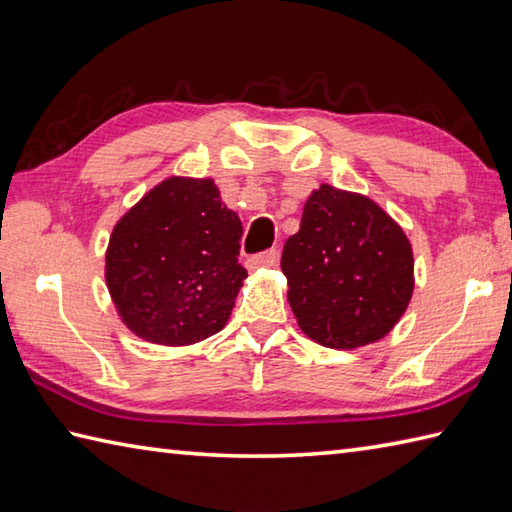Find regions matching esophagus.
Segmentation results:
<instances>
[{"instance_id":"34e87169","label":"esophagus","mask_w":512,"mask_h":512,"mask_svg":"<svg viewBox=\"0 0 512 512\" xmlns=\"http://www.w3.org/2000/svg\"><path fill=\"white\" fill-rule=\"evenodd\" d=\"M277 259H279V250H277V248H270V250H264V253L250 257V259H248V268H250V270H255V268H270V266L277 264Z\"/></svg>"}]
</instances>
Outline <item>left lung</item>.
<instances>
[{
  "instance_id": "1",
  "label": "left lung",
  "mask_w": 512,
  "mask_h": 512,
  "mask_svg": "<svg viewBox=\"0 0 512 512\" xmlns=\"http://www.w3.org/2000/svg\"><path fill=\"white\" fill-rule=\"evenodd\" d=\"M299 328L334 350L383 339L413 292L407 235L365 195L321 184L281 255Z\"/></svg>"
}]
</instances>
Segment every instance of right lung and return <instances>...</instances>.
Instances as JSON below:
<instances>
[{"label": "right lung", "instance_id": "right-lung-1", "mask_svg": "<svg viewBox=\"0 0 512 512\" xmlns=\"http://www.w3.org/2000/svg\"><path fill=\"white\" fill-rule=\"evenodd\" d=\"M242 233L213 180L160 182L118 220L107 246L105 279L123 323L158 345L220 332L246 279Z\"/></svg>", "mask_w": 512, "mask_h": 512}]
</instances>
